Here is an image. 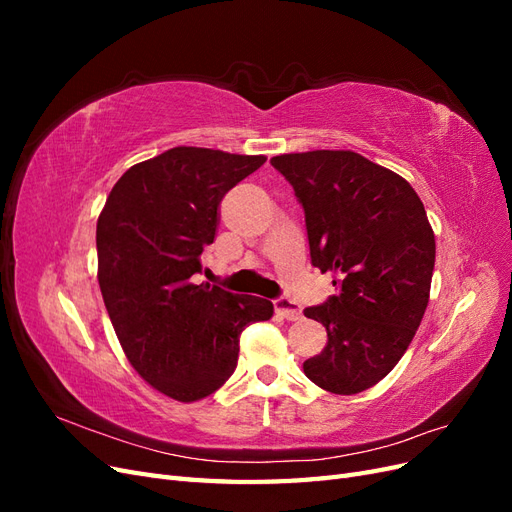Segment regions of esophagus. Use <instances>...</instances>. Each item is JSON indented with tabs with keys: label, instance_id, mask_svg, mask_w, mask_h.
Returning a JSON list of instances; mask_svg holds the SVG:
<instances>
[{
	"label": "esophagus",
	"instance_id": "1",
	"mask_svg": "<svg viewBox=\"0 0 512 512\" xmlns=\"http://www.w3.org/2000/svg\"><path fill=\"white\" fill-rule=\"evenodd\" d=\"M273 307H275V314L277 316H282V318H286V320H301V307L294 303L292 299H288V297H280V299H275L273 301Z\"/></svg>",
	"mask_w": 512,
	"mask_h": 512
}]
</instances>
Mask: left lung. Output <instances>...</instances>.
Masks as SVG:
<instances>
[{"mask_svg": "<svg viewBox=\"0 0 512 512\" xmlns=\"http://www.w3.org/2000/svg\"><path fill=\"white\" fill-rule=\"evenodd\" d=\"M271 164L303 205L312 265L337 277V294L305 309L329 342L303 371L329 393H361L399 363L427 309L436 239L425 207L404 177L354 151Z\"/></svg>", "mask_w": 512, "mask_h": 512, "instance_id": "8db88e82", "label": "left lung"}]
</instances>
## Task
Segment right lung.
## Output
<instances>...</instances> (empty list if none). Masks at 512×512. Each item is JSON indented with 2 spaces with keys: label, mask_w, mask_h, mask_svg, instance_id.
Returning <instances> with one entry per match:
<instances>
[{
  "label": "right lung",
  "mask_w": 512,
  "mask_h": 512,
  "mask_svg": "<svg viewBox=\"0 0 512 512\" xmlns=\"http://www.w3.org/2000/svg\"><path fill=\"white\" fill-rule=\"evenodd\" d=\"M265 156L175 147L134 164L98 218V282L132 367L162 395L190 404L232 376L239 335L273 303L194 284L213 243L218 207Z\"/></svg>",
  "instance_id": "1"
}]
</instances>
